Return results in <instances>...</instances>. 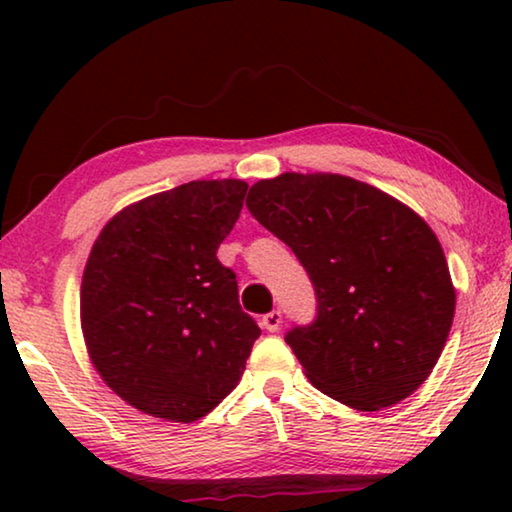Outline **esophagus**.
I'll return each instance as SVG.
<instances>
[{
    "mask_svg": "<svg viewBox=\"0 0 512 512\" xmlns=\"http://www.w3.org/2000/svg\"><path fill=\"white\" fill-rule=\"evenodd\" d=\"M261 326H263L268 333H277L279 326H282V312L272 310L270 314H265V317L261 319Z\"/></svg>",
    "mask_w": 512,
    "mask_h": 512,
    "instance_id": "34e87169",
    "label": "esophagus"
}]
</instances>
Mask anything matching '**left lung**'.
I'll return each mask as SVG.
<instances>
[{
  "label": "left lung",
  "mask_w": 512,
  "mask_h": 512,
  "mask_svg": "<svg viewBox=\"0 0 512 512\" xmlns=\"http://www.w3.org/2000/svg\"><path fill=\"white\" fill-rule=\"evenodd\" d=\"M247 207L289 244L317 291V321L286 335L307 380L361 412L422 387L457 305L429 223L394 195L331 172L256 181Z\"/></svg>",
  "instance_id": "obj_1"
}]
</instances>
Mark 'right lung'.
<instances>
[{"label": "right lung", "instance_id": "right-lung-1", "mask_svg": "<svg viewBox=\"0 0 512 512\" xmlns=\"http://www.w3.org/2000/svg\"><path fill=\"white\" fill-rule=\"evenodd\" d=\"M249 184L198 179L111 216L81 279V333L104 384L144 415L191 424L242 380L261 328L216 249Z\"/></svg>", "mask_w": 512, "mask_h": 512}]
</instances>
